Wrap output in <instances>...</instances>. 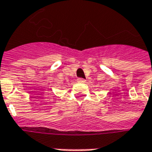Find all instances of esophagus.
I'll return each mask as SVG.
<instances>
[{"label":"esophagus","instance_id":"obj_1","mask_svg":"<svg viewBox=\"0 0 152 152\" xmlns=\"http://www.w3.org/2000/svg\"><path fill=\"white\" fill-rule=\"evenodd\" d=\"M77 82L78 83H84L85 82V80H84L83 78H78V79H77Z\"/></svg>","mask_w":152,"mask_h":152}]
</instances>
